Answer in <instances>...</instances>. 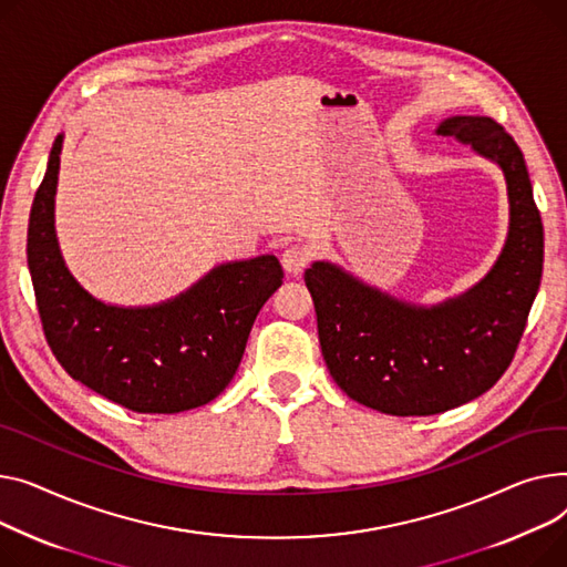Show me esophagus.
I'll return each mask as SVG.
<instances>
[{
	"mask_svg": "<svg viewBox=\"0 0 567 567\" xmlns=\"http://www.w3.org/2000/svg\"><path fill=\"white\" fill-rule=\"evenodd\" d=\"M311 262V249L305 245H288L281 254V265L288 275H299Z\"/></svg>",
	"mask_w": 567,
	"mask_h": 567,
	"instance_id": "1",
	"label": "esophagus"
}]
</instances>
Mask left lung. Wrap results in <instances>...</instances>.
I'll return each mask as SVG.
<instances>
[{
  "label": "left lung",
  "mask_w": 567,
  "mask_h": 567,
  "mask_svg": "<svg viewBox=\"0 0 567 567\" xmlns=\"http://www.w3.org/2000/svg\"><path fill=\"white\" fill-rule=\"evenodd\" d=\"M437 132L472 144L506 174L511 233L494 270L437 309L395 302L329 262L305 272L329 375L352 401L393 416L440 414L494 386L543 277V219L515 140L489 116H453Z\"/></svg>",
  "instance_id": "1"
}]
</instances>
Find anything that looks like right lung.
Here are the masks:
<instances>
[{"label": "right lung", "instance_id": "right-lung-1", "mask_svg": "<svg viewBox=\"0 0 567 567\" xmlns=\"http://www.w3.org/2000/svg\"><path fill=\"white\" fill-rule=\"evenodd\" d=\"M61 135L37 189L27 262L45 341L73 380L140 414L202 408L236 375L251 324L281 286L275 256L228 262L185 295L148 309L97 302L65 270L54 236Z\"/></svg>", "mask_w": 567, "mask_h": 567}]
</instances>
